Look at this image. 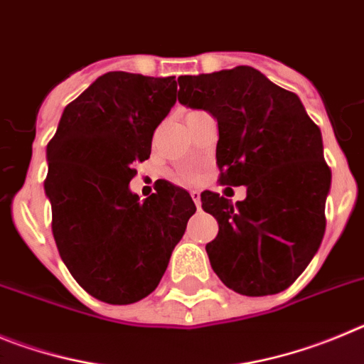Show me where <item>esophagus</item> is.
Listing matches in <instances>:
<instances>
[{
  "instance_id": "1",
  "label": "esophagus",
  "mask_w": 364,
  "mask_h": 364,
  "mask_svg": "<svg viewBox=\"0 0 364 364\" xmlns=\"http://www.w3.org/2000/svg\"><path fill=\"white\" fill-rule=\"evenodd\" d=\"M190 196H192V199H194L196 206H198V208H199V205H201V194H199L198 190H192V192H190Z\"/></svg>"
}]
</instances>
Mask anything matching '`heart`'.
Returning <instances> with one entry per match:
<instances>
[{
	"instance_id": "1",
	"label": "heart",
	"mask_w": 364,
	"mask_h": 364,
	"mask_svg": "<svg viewBox=\"0 0 364 364\" xmlns=\"http://www.w3.org/2000/svg\"><path fill=\"white\" fill-rule=\"evenodd\" d=\"M192 179H194V174H192V172H181V174L178 176V181H183V183L192 181Z\"/></svg>"
}]
</instances>
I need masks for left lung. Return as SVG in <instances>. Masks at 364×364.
<instances>
[{"mask_svg": "<svg viewBox=\"0 0 364 364\" xmlns=\"http://www.w3.org/2000/svg\"><path fill=\"white\" fill-rule=\"evenodd\" d=\"M179 103L218 119L221 185L247 186L234 203L205 190L203 210L219 232L206 254L219 279L243 296L283 292L316 255L325 234L332 172L319 127L294 92L252 67L181 76Z\"/></svg>", "mask_w": 364, "mask_h": 364, "instance_id": "1", "label": "left lung"}]
</instances>
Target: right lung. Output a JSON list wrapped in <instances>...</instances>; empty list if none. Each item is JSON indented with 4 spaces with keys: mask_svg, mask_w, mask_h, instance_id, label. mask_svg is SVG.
<instances>
[{
    "mask_svg": "<svg viewBox=\"0 0 364 364\" xmlns=\"http://www.w3.org/2000/svg\"><path fill=\"white\" fill-rule=\"evenodd\" d=\"M176 88L174 76L107 72L65 107L47 146L55 245L74 279L105 303L154 292L196 212L188 192L170 183L145 201L129 188Z\"/></svg>",
    "mask_w": 364,
    "mask_h": 364,
    "instance_id": "1",
    "label": "right lung"
}]
</instances>
